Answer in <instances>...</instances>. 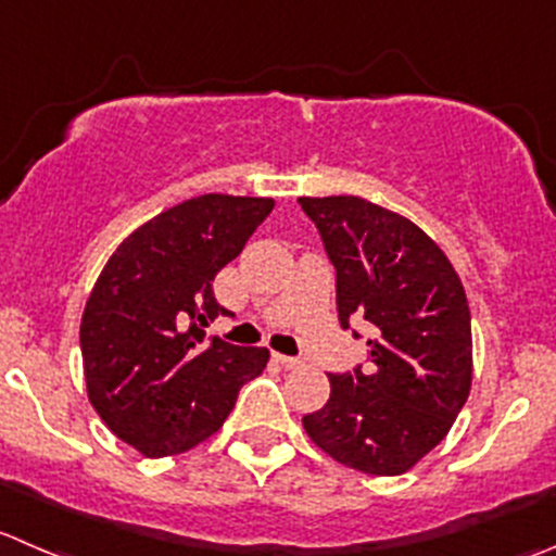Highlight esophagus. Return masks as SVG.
Masks as SVG:
<instances>
[{
  "label": "esophagus",
  "mask_w": 556,
  "mask_h": 556,
  "mask_svg": "<svg viewBox=\"0 0 556 556\" xmlns=\"http://www.w3.org/2000/svg\"><path fill=\"white\" fill-rule=\"evenodd\" d=\"M274 358H277V364H282L285 369H299L301 366V358H293V355H274Z\"/></svg>",
  "instance_id": "obj_1"
}]
</instances>
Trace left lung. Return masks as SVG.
I'll use <instances>...</instances> for the list:
<instances>
[{
  "instance_id": "8db88e82",
  "label": "left lung",
  "mask_w": 556,
  "mask_h": 556,
  "mask_svg": "<svg viewBox=\"0 0 556 556\" xmlns=\"http://www.w3.org/2000/svg\"><path fill=\"white\" fill-rule=\"evenodd\" d=\"M299 203L337 268L339 323H369V364L328 375L331 396L304 415V429L339 465L402 476L443 443L470 396L472 331L462 279L402 214L355 195Z\"/></svg>"
}]
</instances>
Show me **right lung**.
Masks as SVG:
<instances>
[{"label": "right lung", "instance_id": "right-lung-1", "mask_svg": "<svg viewBox=\"0 0 556 556\" xmlns=\"http://www.w3.org/2000/svg\"><path fill=\"white\" fill-rule=\"evenodd\" d=\"M271 208V198H190L132 230L91 288L80 317L86 393L149 459L212 438L241 386L266 369V348L206 344L203 328L230 315L212 282Z\"/></svg>", "mask_w": 556, "mask_h": 556}]
</instances>
